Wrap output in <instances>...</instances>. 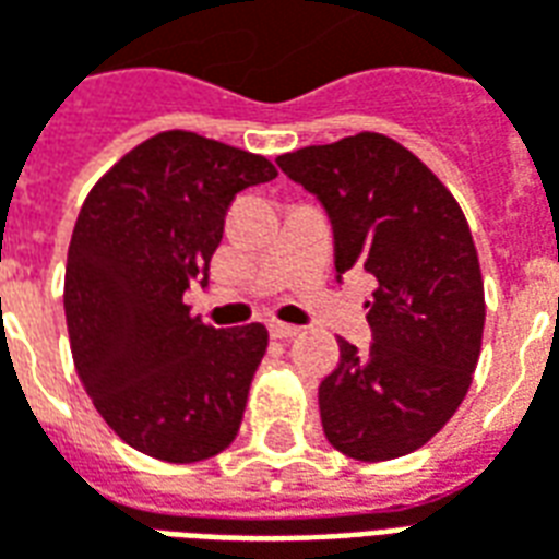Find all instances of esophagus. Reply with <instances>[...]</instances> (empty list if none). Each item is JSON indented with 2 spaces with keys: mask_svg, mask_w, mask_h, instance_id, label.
Returning <instances> with one entry per match:
<instances>
[{
  "mask_svg": "<svg viewBox=\"0 0 559 559\" xmlns=\"http://www.w3.org/2000/svg\"><path fill=\"white\" fill-rule=\"evenodd\" d=\"M302 329L299 326H290V323H281V320H269V335L272 338H281V341H287V338H296Z\"/></svg>",
  "mask_w": 559,
  "mask_h": 559,
  "instance_id": "obj_1",
  "label": "esophagus"
}]
</instances>
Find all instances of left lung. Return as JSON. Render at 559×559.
Instances as JSON below:
<instances>
[{"label": "left lung", "mask_w": 559, "mask_h": 559, "mask_svg": "<svg viewBox=\"0 0 559 559\" xmlns=\"http://www.w3.org/2000/svg\"><path fill=\"white\" fill-rule=\"evenodd\" d=\"M278 167L326 209L338 281L350 269L377 278L365 302L374 344L341 341L320 383L323 433L356 461L411 455L452 419L479 362L485 290L467 218L413 152L371 131Z\"/></svg>", "instance_id": "left-lung-1"}]
</instances>
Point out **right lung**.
<instances>
[{
	"label": "right lung",
	"mask_w": 559,
	"mask_h": 559,
	"mask_svg": "<svg viewBox=\"0 0 559 559\" xmlns=\"http://www.w3.org/2000/svg\"><path fill=\"white\" fill-rule=\"evenodd\" d=\"M275 176L263 155L164 131L80 209L66 266L71 353L95 411L143 455L203 461L242 425L266 326H206L182 296L209 284L233 197Z\"/></svg>",
	"instance_id": "1"
}]
</instances>
